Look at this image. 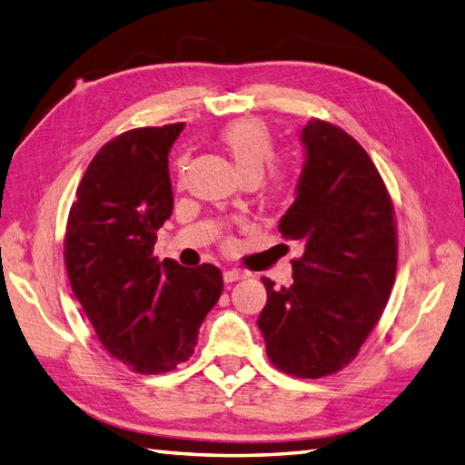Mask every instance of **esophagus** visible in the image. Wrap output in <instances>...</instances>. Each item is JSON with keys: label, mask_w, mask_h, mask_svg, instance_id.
Returning a JSON list of instances; mask_svg holds the SVG:
<instances>
[{"label": "esophagus", "mask_w": 465, "mask_h": 465, "mask_svg": "<svg viewBox=\"0 0 465 465\" xmlns=\"http://www.w3.org/2000/svg\"><path fill=\"white\" fill-rule=\"evenodd\" d=\"M223 279H224V282H234V281L246 279V272L239 271V269H224L223 271Z\"/></svg>", "instance_id": "obj_1"}]
</instances>
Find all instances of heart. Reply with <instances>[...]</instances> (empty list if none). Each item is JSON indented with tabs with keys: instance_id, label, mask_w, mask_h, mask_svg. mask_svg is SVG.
Segmentation results:
<instances>
[{
	"instance_id": "1",
	"label": "heart",
	"mask_w": 465,
	"mask_h": 465,
	"mask_svg": "<svg viewBox=\"0 0 465 465\" xmlns=\"http://www.w3.org/2000/svg\"><path fill=\"white\" fill-rule=\"evenodd\" d=\"M221 142L246 180H259L274 158L272 134L269 126L259 118L231 122L221 130ZM269 188L274 194L285 193L289 188L287 170L274 166L269 176Z\"/></svg>"
}]
</instances>
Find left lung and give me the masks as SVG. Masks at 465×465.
<instances>
[{"label": "left lung", "instance_id": "8db88e82", "mask_svg": "<svg viewBox=\"0 0 465 465\" xmlns=\"http://www.w3.org/2000/svg\"><path fill=\"white\" fill-rule=\"evenodd\" d=\"M301 138L307 160L279 231L305 251L291 262V287L262 279L267 305L257 325L279 371L319 379L351 363L381 319L395 282L397 224L383 178L353 136L312 118Z\"/></svg>", "mask_w": 465, "mask_h": 465}]
</instances>
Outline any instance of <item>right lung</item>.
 Instances as JSON below:
<instances>
[{"label":"right lung","mask_w":465,"mask_h":465,"mask_svg":"<svg viewBox=\"0 0 465 465\" xmlns=\"http://www.w3.org/2000/svg\"><path fill=\"white\" fill-rule=\"evenodd\" d=\"M183 128H134L106 142L80 180L65 224L75 299L104 349L142 375L188 361L223 292L214 264L184 269L154 257L156 231L174 206L168 153Z\"/></svg>","instance_id":"add662e5"}]
</instances>
